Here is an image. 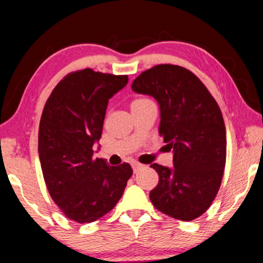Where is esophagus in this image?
<instances>
[{
	"label": "esophagus",
	"instance_id": "esophagus-1",
	"mask_svg": "<svg viewBox=\"0 0 263 263\" xmlns=\"http://www.w3.org/2000/svg\"><path fill=\"white\" fill-rule=\"evenodd\" d=\"M144 167L141 163H139V162H133V171H134V173H137L139 170H141V168Z\"/></svg>",
	"mask_w": 263,
	"mask_h": 263
}]
</instances>
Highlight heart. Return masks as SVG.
<instances>
[{
    "instance_id": "b5f03b06",
    "label": "heart",
    "mask_w": 263,
    "mask_h": 263,
    "mask_svg": "<svg viewBox=\"0 0 263 263\" xmlns=\"http://www.w3.org/2000/svg\"><path fill=\"white\" fill-rule=\"evenodd\" d=\"M140 100H144V99H140ZM137 101H139V100H137Z\"/></svg>"
}]
</instances>
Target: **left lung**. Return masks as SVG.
<instances>
[{"label":"left lung","mask_w":263,"mask_h":263,"mask_svg":"<svg viewBox=\"0 0 263 263\" xmlns=\"http://www.w3.org/2000/svg\"><path fill=\"white\" fill-rule=\"evenodd\" d=\"M160 105L158 133L173 151V168L154 163L157 186L150 200L164 215L193 221L209 210L221 186L227 157L226 125L218 103L193 72L158 64L132 84Z\"/></svg>","instance_id":"8db88e82"}]
</instances>
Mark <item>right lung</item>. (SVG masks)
<instances>
[{
	"mask_svg": "<svg viewBox=\"0 0 263 263\" xmlns=\"http://www.w3.org/2000/svg\"><path fill=\"white\" fill-rule=\"evenodd\" d=\"M128 76L91 68L67 74L45 103L39 126V157L52 200L68 218L90 223L117 205L133 176L129 163L109 166L93 158L108 100Z\"/></svg>",
	"mask_w": 263,
	"mask_h": 263,
	"instance_id": "add662e5",
	"label": "right lung"
}]
</instances>
